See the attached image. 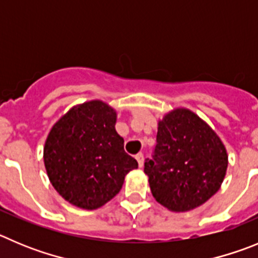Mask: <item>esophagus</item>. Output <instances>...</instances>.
Here are the masks:
<instances>
[{
	"instance_id": "esophagus-1",
	"label": "esophagus",
	"mask_w": 258,
	"mask_h": 258,
	"mask_svg": "<svg viewBox=\"0 0 258 258\" xmlns=\"http://www.w3.org/2000/svg\"><path fill=\"white\" fill-rule=\"evenodd\" d=\"M136 161H138V163H139V166L140 167H143L144 166V154L143 153H139V154H136Z\"/></svg>"
}]
</instances>
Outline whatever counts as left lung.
<instances>
[{
    "label": "left lung",
    "instance_id": "left-lung-1",
    "mask_svg": "<svg viewBox=\"0 0 258 258\" xmlns=\"http://www.w3.org/2000/svg\"><path fill=\"white\" fill-rule=\"evenodd\" d=\"M144 172L158 203L173 212L199 207L220 189L227 168L224 144L204 120L175 109L158 123L157 145Z\"/></svg>",
    "mask_w": 258,
    "mask_h": 258
}]
</instances>
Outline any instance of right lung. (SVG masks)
<instances>
[{"mask_svg": "<svg viewBox=\"0 0 258 258\" xmlns=\"http://www.w3.org/2000/svg\"><path fill=\"white\" fill-rule=\"evenodd\" d=\"M117 113L100 100L74 106L51 128L43 161L52 186L76 207L96 210L117 196L138 162L115 131Z\"/></svg>", "mask_w": 258, "mask_h": 258, "instance_id": "add662e5", "label": "right lung"}]
</instances>
